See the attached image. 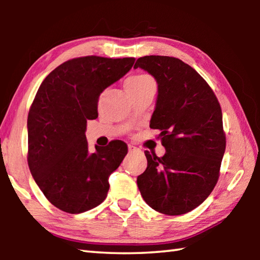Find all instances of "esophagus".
<instances>
[{
  "label": "esophagus",
  "instance_id": "1",
  "mask_svg": "<svg viewBox=\"0 0 260 260\" xmlns=\"http://www.w3.org/2000/svg\"><path fill=\"white\" fill-rule=\"evenodd\" d=\"M128 151L129 152H136V151H139V148H136L134 146H132V144H129V146H128Z\"/></svg>",
  "mask_w": 260,
  "mask_h": 260
}]
</instances>
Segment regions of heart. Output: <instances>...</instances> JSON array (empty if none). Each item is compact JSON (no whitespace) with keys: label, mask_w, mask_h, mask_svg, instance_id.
Masks as SVG:
<instances>
[{"label":"heart","mask_w":260,"mask_h":260,"mask_svg":"<svg viewBox=\"0 0 260 260\" xmlns=\"http://www.w3.org/2000/svg\"><path fill=\"white\" fill-rule=\"evenodd\" d=\"M153 82L152 78L148 74H136V76L131 77L127 79L126 81V89L127 88H136V87H142L147 83Z\"/></svg>","instance_id":"heart-1"}]
</instances>
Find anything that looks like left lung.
Masks as SVG:
<instances>
[{
	"label": "left lung",
	"instance_id": "left-lung-1",
	"mask_svg": "<svg viewBox=\"0 0 260 260\" xmlns=\"http://www.w3.org/2000/svg\"><path fill=\"white\" fill-rule=\"evenodd\" d=\"M156 79L158 95L150 128L160 131L165 155L144 151L147 170L138 187L146 203L167 215L187 213L213 190L226 149L222 113L203 78L181 59L144 56L136 60Z\"/></svg>",
	"mask_w": 260,
	"mask_h": 260
}]
</instances>
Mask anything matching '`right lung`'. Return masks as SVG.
I'll return each mask as SVG.
<instances>
[{
  "label": "right lung",
  "instance_id": "right-lung-1",
  "mask_svg": "<svg viewBox=\"0 0 260 260\" xmlns=\"http://www.w3.org/2000/svg\"><path fill=\"white\" fill-rule=\"evenodd\" d=\"M135 58L86 56L57 67L42 81L27 118L29 171L43 195L64 212L100 205L109 177L127 155V144L111 141L89 152L87 120L96 119L102 91L133 67Z\"/></svg>",
  "mask_w": 260,
  "mask_h": 260
}]
</instances>
